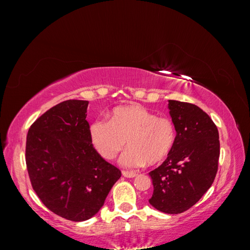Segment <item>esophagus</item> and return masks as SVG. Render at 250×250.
<instances>
[{
    "label": "esophagus",
    "instance_id": "esophagus-1",
    "mask_svg": "<svg viewBox=\"0 0 250 250\" xmlns=\"http://www.w3.org/2000/svg\"><path fill=\"white\" fill-rule=\"evenodd\" d=\"M122 174H123L124 177H127V178H131V177H135V176H137V173L129 172V171H123Z\"/></svg>",
    "mask_w": 250,
    "mask_h": 250
}]
</instances>
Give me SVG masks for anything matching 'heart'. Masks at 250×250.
<instances>
[{
    "label": "heart",
    "instance_id": "b5f03b06",
    "mask_svg": "<svg viewBox=\"0 0 250 250\" xmlns=\"http://www.w3.org/2000/svg\"><path fill=\"white\" fill-rule=\"evenodd\" d=\"M89 134L98 152L106 160H112L127 141L129 148L120 157V164L127 168L160 164L171 152L176 139L170 118L156 116L139 105L117 107L110 119H96Z\"/></svg>",
    "mask_w": 250,
    "mask_h": 250
}]
</instances>
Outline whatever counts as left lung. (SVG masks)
<instances>
[{
	"label": "left lung",
	"instance_id": "obj_1",
	"mask_svg": "<svg viewBox=\"0 0 250 250\" xmlns=\"http://www.w3.org/2000/svg\"><path fill=\"white\" fill-rule=\"evenodd\" d=\"M176 139L152 178L151 206L167 214H180L199 201L214 183L220 156L217 126L197 105L169 100Z\"/></svg>",
	"mask_w": 250,
	"mask_h": 250
}]
</instances>
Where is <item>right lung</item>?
Segmentation results:
<instances>
[{
	"instance_id": "add662e5",
	"label": "right lung",
	"mask_w": 250,
	"mask_h": 250,
	"mask_svg": "<svg viewBox=\"0 0 250 250\" xmlns=\"http://www.w3.org/2000/svg\"><path fill=\"white\" fill-rule=\"evenodd\" d=\"M88 101L66 100L30 126L26 165L34 192L53 213L84 221L103 207L121 171L97 152L86 121Z\"/></svg>"
}]
</instances>
